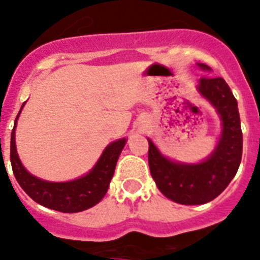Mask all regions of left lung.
<instances>
[{"label":"left lung","instance_id":"left-lung-1","mask_svg":"<svg viewBox=\"0 0 260 260\" xmlns=\"http://www.w3.org/2000/svg\"><path fill=\"white\" fill-rule=\"evenodd\" d=\"M203 70L209 66L200 63ZM198 90L217 110L223 121L221 139L214 153L198 165L168 160L149 140V167L156 186L166 197L180 205H203L229 185L242 158V131L237 101L223 78L203 76Z\"/></svg>","mask_w":260,"mask_h":260}]
</instances>
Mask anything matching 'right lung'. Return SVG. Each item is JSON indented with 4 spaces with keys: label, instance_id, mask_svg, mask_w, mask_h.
<instances>
[{
    "label": "right lung",
    "instance_id": "obj_1",
    "mask_svg": "<svg viewBox=\"0 0 260 260\" xmlns=\"http://www.w3.org/2000/svg\"><path fill=\"white\" fill-rule=\"evenodd\" d=\"M24 104L22 105V107ZM20 114V111H19ZM18 114V116H19ZM15 119L11 132L10 160L14 176L23 190L41 206L60 212H80L97 205L107 193L116 162L125 145V139L114 141L105 149L97 165L89 174L74 181L49 182L27 172L20 163L15 147Z\"/></svg>",
    "mask_w": 260,
    "mask_h": 260
}]
</instances>
